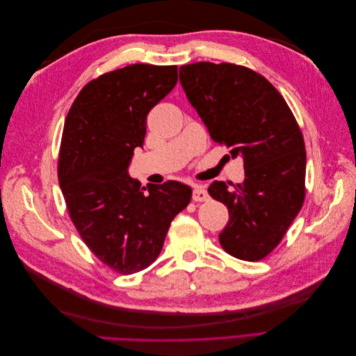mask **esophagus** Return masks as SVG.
<instances>
[{"instance_id":"34e87169","label":"esophagus","mask_w":356,"mask_h":356,"mask_svg":"<svg viewBox=\"0 0 356 356\" xmlns=\"http://www.w3.org/2000/svg\"><path fill=\"white\" fill-rule=\"evenodd\" d=\"M208 199H209V195H208V191L204 190V187L195 186V188H193V200H195V202H204Z\"/></svg>"}]
</instances>
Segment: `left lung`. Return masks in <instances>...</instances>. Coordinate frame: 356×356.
<instances>
[{
  "mask_svg": "<svg viewBox=\"0 0 356 356\" xmlns=\"http://www.w3.org/2000/svg\"><path fill=\"white\" fill-rule=\"evenodd\" d=\"M179 83L213 141L243 160L242 184L213 181L208 190L229 209L222 250L261 260L303 207L306 152L296 118L272 83L250 68L190 63L179 68Z\"/></svg>",
  "mask_w": 356,
  "mask_h": 356,
  "instance_id": "8db88e82",
  "label": "left lung"
}]
</instances>
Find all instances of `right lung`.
Returning a JSON list of instances; mask_svg holds the SVG:
<instances>
[{
	"mask_svg": "<svg viewBox=\"0 0 356 356\" xmlns=\"http://www.w3.org/2000/svg\"><path fill=\"white\" fill-rule=\"evenodd\" d=\"M178 81L177 67L134 63L86 84L63 127L59 186L89 250L117 273L144 270L159 257L170 221L191 200L179 181L141 188L127 174L143 147L147 115Z\"/></svg>",
	"mask_w": 356,
	"mask_h": 356,
	"instance_id": "right-lung-1",
	"label": "right lung"
}]
</instances>
